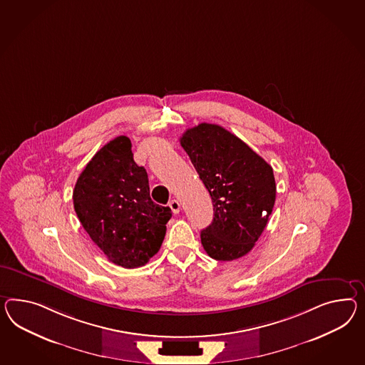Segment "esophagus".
Returning <instances> with one entry per match:
<instances>
[{"label":"esophagus","mask_w":365,"mask_h":365,"mask_svg":"<svg viewBox=\"0 0 365 365\" xmlns=\"http://www.w3.org/2000/svg\"><path fill=\"white\" fill-rule=\"evenodd\" d=\"M169 207L172 209V212H173L175 215H178V212H180V209H181V205H180V202H178V200H172V201L169 202Z\"/></svg>","instance_id":"1"}]
</instances>
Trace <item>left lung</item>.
Instances as JSON below:
<instances>
[{"instance_id":"left-lung-1","label":"left lung","mask_w":365,"mask_h":365,"mask_svg":"<svg viewBox=\"0 0 365 365\" xmlns=\"http://www.w3.org/2000/svg\"><path fill=\"white\" fill-rule=\"evenodd\" d=\"M213 201L215 217L201 232L207 255L233 261L252 250L270 217L277 187L271 165L232 132L201 123L180 138Z\"/></svg>"}]
</instances>
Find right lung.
<instances>
[{
  "instance_id": "1",
  "label": "right lung",
  "mask_w": 365,
  "mask_h": 365,
  "mask_svg": "<svg viewBox=\"0 0 365 365\" xmlns=\"http://www.w3.org/2000/svg\"><path fill=\"white\" fill-rule=\"evenodd\" d=\"M127 136L107 143L76 180V215L110 261L125 269L144 266L164 241L169 206L155 204L148 175L139 167Z\"/></svg>"
}]
</instances>
